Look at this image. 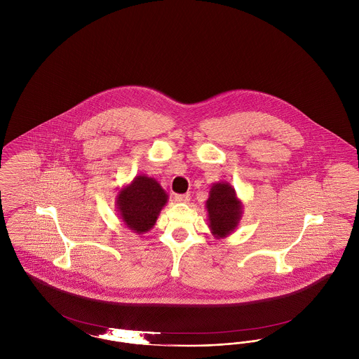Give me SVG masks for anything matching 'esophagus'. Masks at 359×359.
Masks as SVG:
<instances>
[{
  "label": "esophagus",
  "mask_w": 359,
  "mask_h": 359,
  "mask_svg": "<svg viewBox=\"0 0 359 359\" xmlns=\"http://www.w3.org/2000/svg\"><path fill=\"white\" fill-rule=\"evenodd\" d=\"M175 201L179 203H188L189 202V194H177L175 195Z\"/></svg>",
  "instance_id": "34e87169"
}]
</instances>
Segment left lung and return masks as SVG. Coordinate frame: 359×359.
Here are the masks:
<instances>
[{"mask_svg":"<svg viewBox=\"0 0 359 359\" xmlns=\"http://www.w3.org/2000/svg\"><path fill=\"white\" fill-rule=\"evenodd\" d=\"M205 210L211 234L221 239L229 237L237 229L242 219L243 205L230 183L218 182L210 188Z\"/></svg>","mask_w":359,"mask_h":359,"instance_id":"8db88e82","label":"left lung"}]
</instances>
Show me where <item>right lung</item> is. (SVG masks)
Masks as SVG:
<instances>
[{"instance_id": "1", "label": "right lung", "mask_w": 359, "mask_h": 359, "mask_svg": "<svg viewBox=\"0 0 359 359\" xmlns=\"http://www.w3.org/2000/svg\"><path fill=\"white\" fill-rule=\"evenodd\" d=\"M167 202L168 194L154 177L138 175L128 186L120 188L116 208L123 224L140 236L154 229Z\"/></svg>"}]
</instances>
